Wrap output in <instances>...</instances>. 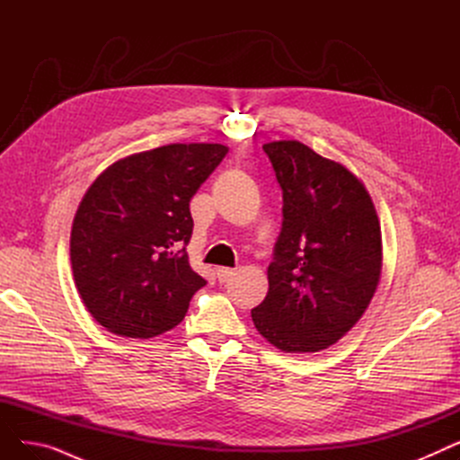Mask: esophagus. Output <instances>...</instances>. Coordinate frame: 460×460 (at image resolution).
Instances as JSON below:
<instances>
[{"instance_id":"obj_1","label":"esophagus","mask_w":460,"mask_h":460,"mask_svg":"<svg viewBox=\"0 0 460 460\" xmlns=\"http://www.w3.org/2000/svg\"><path fill=\"white\" fill-rule=\"evenodd\" d=\"M234 276V269H226V267H217L216 269V278L220 283H226L229 278Z\"/></svg>"}]
</instances>
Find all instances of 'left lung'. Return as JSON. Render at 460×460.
<instances>
[{
  "label": "left lung",
  "mask_w": 460,
  "mask_h": 460,
  "mask_svg": "<svg viewBox=\"0 0 460 460\" xmlns=\"http://www.w3.org/2000/svg\"><path fill=\"white\" fill-rule=\"evenodd\" d=\"M283 190V227L252 309L257 332L283 352L335 345L369 307L382 276V231L352 172L296 139L262 145Z\"/></svg>",
  "instance_id": "1"
}]
</instances>
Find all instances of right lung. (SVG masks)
<instances>
[{"instance_id":"right-lung-1","label":"right lung","mask_w":460,"mask_h":460,"mask_svg":"<svg viewBox=\"0 0 460 460\" xmlns=\"http://www.w3.org/2000/svg\"><path fill=\"white\" fill-rule=\"evenodd\" d=\"M172 143L120 158L93 181L70 231L75 283L108 332L149 340L175 328L207 283L190 267V199L227 155Z\"/></svg>"}]
</instances>
